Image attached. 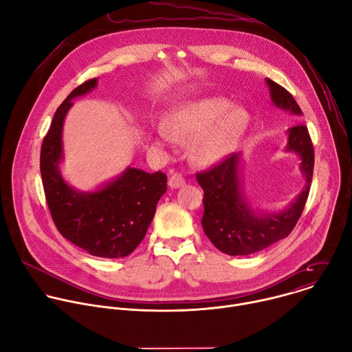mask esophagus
<instances>
[{
    "instance_id": "34e87169",
    "label": "esophagus",
    "mask_w": 352,
    "mask_h": 352,
    "mask_svg": "<svg viewBox=\"0 0 352 352\" xmlns=\"http://www.w3.org/2000/svg\"><path fill=\"white\" fill-rule=\"evenodd\" d=\"M185 184V179L184 177L179 174V173H173L170 179H168V185L173 188V189H177L179 186H182Z\"/></svg>"
}]
</instances>
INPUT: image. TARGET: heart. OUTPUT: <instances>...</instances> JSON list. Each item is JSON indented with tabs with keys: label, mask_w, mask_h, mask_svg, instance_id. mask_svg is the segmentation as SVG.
I'll return each instance as SVG.
<instances>
[{
	"label": "heart",
	"mask_w": 352,
	"mask_h": 352,
	"mask_svg": "<svg viewBox=\"0 0 352 352\" xmlns=\"http://www.w3.org/2000/svg\"><path fill=\"white\" fill-rule=\"evenodd\" d=\"M249 125L242 107H231L223 97H206L178 106L170 116V130L175 136L196 139L192 147L199 164H216L234 152ZM167 128L159 129L163 140H171Z\"/></svg>",
	"instance_id": "b5f03b06"
}]
</instances>
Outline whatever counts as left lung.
Segmentation results:
<instances>
[{
	"mask_svg": "<svg viewBox=\"0 0 352 352\" xmlns=\"http://www.w3.org/2000/svg\"><path fill=\"white\" fill-rule=\"evenodd\" d=\"M266 83L276 107L296 117L302 116L289 91L270 79H266ZM285 152L299 156V170L305 185L281 212H261L249 204L241 181V153H234L212 170L196 175L205 192L204 231L223 254L243 256L259 252L288 236L302 214L314 175V146L308 128L302 124L288 128Z\"/></svg>",
	"mask_w": 352,
	"mask_h": 352,
	"instance_id": "1",
	"label": "left lung"
}]
</instances>
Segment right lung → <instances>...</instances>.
<instances>
[{
    "label": "right lung",
    "instance_id": "right-lung-1",
    "mask_svg": "<svg viewBox=\"0 0 352 352\" xmlns=\"http://www.w3.org/2000/svg\"><path fill=\"white\" fill-rule=\"evenodd\" d=\"M96 86L97 78L86 80L57 109L43 139L40 173L50 213L61 235L93 256L125 258L144 238L157 202L167 190V175L128 167L116 179L91 192L67 184L60 171L64 120L74 106L72 100Z\"/></svg>",
    "mask_w": 352,
    "mask_h": 352
}]
</instances>
